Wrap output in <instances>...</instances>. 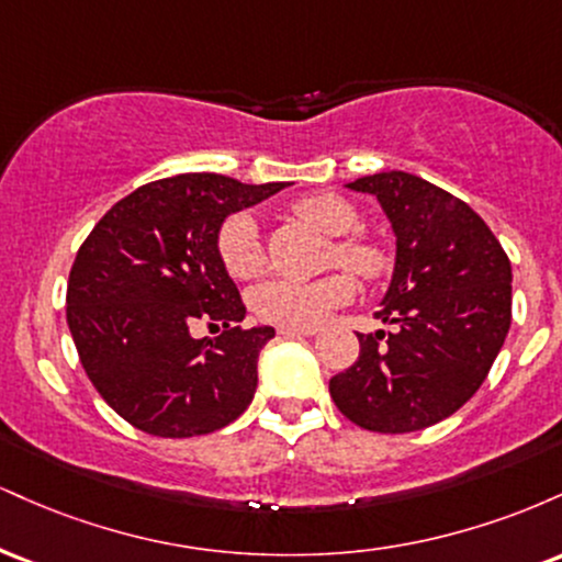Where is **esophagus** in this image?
<instances>
[{
	"mask_svg": "<svg viewBox=\"0 0 562 562\" xmlns=\"http://www.w3.org/2000/svg\"><path fill=\"white\" fill-rule=\"evenodd\" d=\"M277 333L285 338H312L317 335V327H277Z\"/></svg>",
	"mask_w": 562,
	"mask_h": 562,
	"instance_id": "1",
	"label": "esophagus"
}]
</instances>
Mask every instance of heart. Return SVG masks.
I'll list each match as a JSON object with an SVG mask.
<instances>
[{
    "label": "heart",
    "mask_w": 562,
    "mask_h": 562,
    "mask_svg": "<svg viewBox=\"0 0 562 562\" xmlns=\"http://www.w3.org/2000/svg\"><path fill=\"white\" fill-rule=\"evenodd\" d=\"M293 214L327 235L338 237L333 245V263L362 282H378L391 272V256L383 245L357 232L350 235L359 227V211L346 198L333 195V192L303 198L293 205ZM216 254L224 272L235 280H250L259 274L263 267V245L256 218L243 211L224 218L216 235ZM351 299L353 280L348 274H327L312 282L274 277L254 290L250 306L256 317L272 325L317 327Z\"/></svg>",
    "instance_id": "obj_1"
}]
</instances>
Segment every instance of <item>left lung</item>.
<instances>
[{
	"mask_svg": "<svg viewBox=\"0 0 562 562\" xmlns=\"http://www.w3.org/2000/svg\"><path fill=\"white\" fill-rule=\"evenodd\" d=\"M380 200L396 232V267L359 359L330 380L335 406L375 434L447 420L481 389L513 319V269L465 200L406 171L348 184Z\"/></svg>",
	"mask_w": 562,
	"mask_h": 562,
	"instance_id": "8db88e82",
	"label": "left lung"
}]
</instances>
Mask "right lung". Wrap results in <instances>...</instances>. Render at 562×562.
<instances>
[{"label":"right lung","instance_id":"right-lung-1","mask_svg":"<svg viewBox=\"0 0 562 562\" xmlns=\"http://www.w3.org/2000/svg\"><path fill=\"white\" fill-rule=\"evenodd\" d=\"M222 173H179L113 205L76 254L66 317L89 380L134 428L160 438L214 434L254 402L272 327H243L245 303L216 254L232 211L282 190ZM223 325L216 339L191 325Z\"/></svg>","mask_w":562,"mask_h":562}]
</instances>
